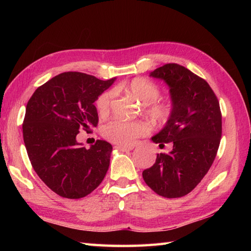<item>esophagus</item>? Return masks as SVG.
Here are the masks:
<instances>
[{
  "instance_id": "esophagus-1",
  "label": "esophagus",
  "mask_w": 251,
  "mask_h": 251,
  "mask_svg": "<svg viewBox=\"0 0 251 251\" xmlns=\"http://www.w3.org/2000/svg\"><path fill=\"white\" fill-rule=\"evenodd\" d=\"M117 150H120L122 152H126V151H131L134 147H124V146H117L116 147Z\"/></svg>"
}]
</instances>
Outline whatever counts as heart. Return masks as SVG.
Here are the masks:
<instances>
[{
  "label": "heart",
  "instance_id": "obj_1",
  "mask_svg": "<svg viewBox=\"0 0 251 251\" xmlns=\"http://www.w3.org/2000/svg\"><path fill=\"white\" fill-rule=\"evenodd\" d=\"M125 90L136 97L146 105L148 115L157 122H165L170 115V105L166 102L157 101L161 90L155 83L147 78L137 77L126 85ZM114 92H105L97 99L96 106L100 114L108 113ZM149 126L143 122H126L123 120H113L105 124L102 128V135L109 141L122 146H131L137 138L146 135Z\"/></svg>",
  "mask_w": 251,
  "mask_h": 251
}]
</instances>
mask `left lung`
Wrapping results in <instances>:
<instances>
[{
	"instance_id": "8db88e82",
	"label": "left lung",
	"mask_w": 251,
	"mask_h": 251,
	"mask_svg": "<svg viewBox=\"0 0 251 251\" xmlns=\"http://www.w3.org/2000/svg\"><path fill=\"white\" fill-rule=\"evenodd\" d=\"M150 76L167 84L172 100L166 124L151 140L172 142L173 150L157 154L142 177L156 194L176 199L190 193L215 161L222 134L220 105L205 79L177 63L159 67Z\"/></svg>"
}]
</instances>
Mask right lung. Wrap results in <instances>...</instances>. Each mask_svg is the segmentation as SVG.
<instances>
[{"label":"right lung","mask_w":251,"mask_h":251,"mask_svg":"<svg viewBox=\"0 0 251 251\" xmlns=\"http://www.w3.org/2000/svg\"><path fill=\"white\" fill-rule=\"evenodd\" d=\"M81 72H65L37 88L26 103L23 124L28 156L41 180L66 199H81L102 182L112 146L97 140L86 149L79 129L97 126L95 101L115 82Z\"/></svg>","instance_id":"add662e5"}]
</instances>
